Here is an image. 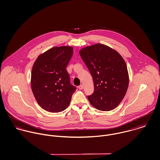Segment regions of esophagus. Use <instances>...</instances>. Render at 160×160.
I'll return each mask as SVG.
<instances>
[{"instance_id": "obj_1", "label": "esophagus", "mask_w": 160, "mask_h": 160, "mask_svg": "<svg viewBox=\"0 0 160 160\" xmlns=\"http://www.w3.org/2000/svg\"><path fill=\"white\" fill-rule=\"evenodd\" d=\"M78 88H79V90H82V89H83V85H82V84L80 85V86L78 87Z\"/></svg>"}]
</instances>
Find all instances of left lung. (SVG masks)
Returning <instances> with one entry per match:
<instances>
[{"instance_id": "left-lung-1", "label": "left lung", "mask_w": 160, "mask_h": 160, "mask_svg": "<svg viewBox=\"0 0 160 160\" xmlns=\"http://www.w3.org/2000/svg\"><path fill=\"white\" fill-rule=\"evenodd\" d=\"M79 55L93 78L94 92L88 97L89 102L98 110H113L124 98L129 86L124 60L116 50L102 44L85 47Z\"/></svg>"}]
</instances>
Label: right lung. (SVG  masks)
I'll return each instance as SVG.
<instances>
[{
	"mask_svg": "<svg viewBox=\"0 0 160 160\" xmlns=\"http://www.w3.org/2000/svg\"><path fill=\"white\" fill-rule=\"evenodd\" d=\"M72 53L71 46L54 47L40 54L34 63L32 92L40 107L48 112L65 110L76 89L70 84L66 69Z\"/></svg>",
	"mask_w": 160,
	"mask_h": 160,
	"instance_id": "add662e5",
	"label": "right lung"
}]
</instances>
